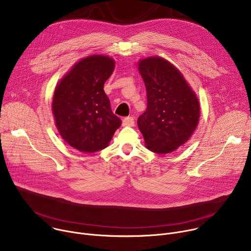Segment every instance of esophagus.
Wrapping results in <instances>:
<instances>
[{
	"instance_id": "34e87169",
	"label": "esophagus",
	"mask_w": 251,
	"mask_h": 251,
	"mask_svg": "<svg viewBox=\"0 0 251 251\" xmlns=\"http://www.w3.org/2000/svg\"><path fill=\"white\" fill-rule=\"evenodd\" d=\"M122 124H123V126H134V124H135L134 118L133 117H125L122 121Z\"/></svg>"
}]
</instances>
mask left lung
<instances>
[{"label":"left lung","mask_w":251,"mask_h":251,"mask_svg":"<svg viewBox=\"0 0 251 251\" xmlns=\"http://www.w3.org/2000/svg\"><path fill=\"white\" fill-rule=\"evenodd\" d=\"M147 91V108L138 118L146 147L167 154L190 139L200 118L199 100L182 74L161 57L140 61Z\"/></svg>","instance_id":"8db88e82"}]
</instances>
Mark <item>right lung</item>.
Masks as SVG:
<instances>
[{"instance_id": "right-lung-1", "label": "right lung", "mask_w": 251, "mask_h": 251, "mask_svg": "<svg viewBox=\"0 0 251 251\" xmlns=\"http://www.w3.org/2000/svg\"><path fill=\"white\" fill-rule=\"evenodd\" d=\"M108 56L92 55L78 61L54 90L52 112L62 139L82 153L108 146L121 119L111 109L103 86L114 69Z\"/></svg>"}]
</instances>
